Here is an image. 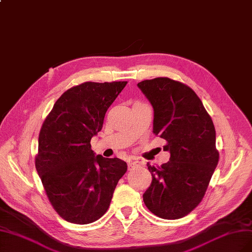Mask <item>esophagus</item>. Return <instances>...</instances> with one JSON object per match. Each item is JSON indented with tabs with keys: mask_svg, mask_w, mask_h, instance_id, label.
Masks as SVG:
<instances>
[{
	"mask_svg": "<svg viewBox=\"0 0 252 252\" xmlns=\"http://www.w3.org/2000/svg\"><path fill=\"white\" fill-rule=\"evenodd\" d=\"M136 166H137V161H129L128 162V170H132Z\"/></svg>",
	"mask_w": 252,
	"mask_h": 252,
	"instance_id": "1",
	"label": "esophagus"
}]
</instances>
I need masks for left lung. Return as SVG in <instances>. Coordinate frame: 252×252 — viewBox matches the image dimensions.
<instances>
[{"label": "left lung", "mask_w": 252, "mask_h": 252, "mask_svg": "<svg viewBox=\"0 0 252 252\" xmlns=\"http://www.w3.org/2000/svg\"><path fill=\"white\" fill-rule=\"evenodd\" d=\"M153 107V132L167 141V163H147L152 182L143 200L159 218L175 220L200 203L218 164L216 130L201 100L188 85L166 77L137 83Z\"/></svg>", "instance_id": "obj_1"}]
</instances>
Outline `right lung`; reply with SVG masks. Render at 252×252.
Segmentation results:
<instances>
[{
  "label": "right lung",
  "instance_id": "obj_1",
  "mask_svg": "<svg viewBox=\"0 0 252 252\" xmlns=\"http://www.w3.org/2000/svg\"><path fill=\"white\" fill-rule=\"evenodd\" d=\"M127 81L85 82L64 92L43 122L35 167L55 211L68 222L89 224L108 210L127 171L120 158L91 148L109 106Z\"/></svg>",
  "mask_w": 252,
  "mask_h": 252
}]
</instances>
